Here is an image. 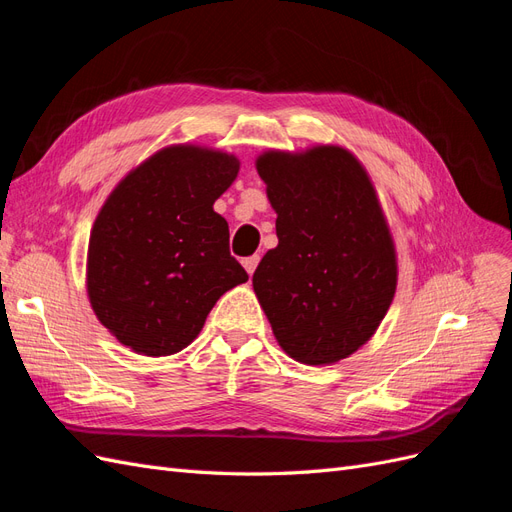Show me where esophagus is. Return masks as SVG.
I'll list each match as a JSON object with an SVG mask.
<instances>
[{"instance_id": "1", "label": "esophagus", "mask_w": 512, "mask_h": 512, "mask_svg": "<svg viewBox=\"0 0 512 512\" xmlns=\"http://www.w3.org/2000/svg\"><path fill=\"white\" fill-rule=\"evenodd\" d=\"M258 260H260V256H247V258H243V267H245V271L252 275V273L256 271V267H258Z\"/></svg>"}]
</instances>
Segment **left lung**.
<instances>
[{
  "instance_id": "left-lung-1",
  "label": "left lung",
  "mask_w": 512,
  "mask_h": 512,
  "mask_svg": "<svg viewBox=\"0 0 512 512\" xmlns=\"http://www.w3.org/2000/svg\"><path fill=\"white\" fill-rule=\"evenodd\" d=\"M277 213V247L252 284L282 350L331 365L359 350L389 312L397 256L367 170L337 145L256 160Z\"/></svg>"
}]
</instances>
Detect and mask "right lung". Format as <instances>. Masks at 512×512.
I'll list each match as a JSON object with an SVG mask.
<instances>
[{
	"label": "right lung",
	"instance_id": "obj_1",
	"mask_svg": "<svg viewBox=\"0 0 512 512\" xmlns=\"http://www.w3.org/2000/svg\"><path fill=\"white\" fill-rule=\"evenodd\" d=\"M239 175L230 153L173 145L119 181L91 228L87 294L123 346L168 356L190 346L222 294L247 282L213 211Z\"/></svg>",
	"mask_w": 512,
	"mask_h": 512
}]
</instances>
